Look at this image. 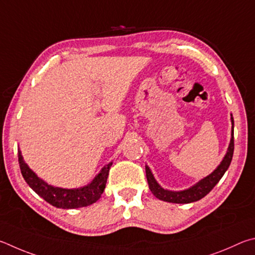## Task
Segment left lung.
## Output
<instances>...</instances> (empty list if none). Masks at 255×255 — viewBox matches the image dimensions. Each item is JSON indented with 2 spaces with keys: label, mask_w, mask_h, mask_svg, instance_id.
<instances>
[{
  "label": "left lung",
  "mask_w": 255,
  "mask_h": 255,
  "mask_svg": "<svg viewBox=\"0 0 255 255\" xmlns=\"http://www.w3.org/2000/svg\"><path fill=\"white\" fill-rule=\"evenodd\" d=\"M231 122H232V131H231V141L227 148L226 153L224 158L218 164L217 168L212 173H209L203 179H200L198 182H196L189 188L184 190H168L164 189L162 186L159 185V182L155 180L152 171L149 168L148 164H145V173H146V179H148L149 188L152 191V194L160 200L173 204H189L197 202V200L202 199L205 197L209 191H211L214 187L216 186L218 181L221 180V178L224 176L227 169H229L232 158H233L234 152V120L233 116L231 114Z\"/></svg>",
  "instance_id": "1"
}]
</instances>
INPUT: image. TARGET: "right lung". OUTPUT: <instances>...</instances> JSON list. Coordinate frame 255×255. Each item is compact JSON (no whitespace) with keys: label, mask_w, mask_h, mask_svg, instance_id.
<instances>
[{"label":"right lung","mask_w":255,"mask_h":255,"mask_svg":"<svg viewBox=\"0 0 255 255\" xmlns=\"http://www.w3.org/2000/svg\"><path fill=\"white\" fill-rule=\"evenodd\" d=\"M17 157H19L21 173L30 188L52 206L64 209L86 207L96 203L105 189L110 168L113 164V162H110L103 167L95 178L86 186L79 188H61L47 184L35 175V172L31 170L25 163L20 149H17Z\"/></svg>","instance_id":"1"}]
</instances>
